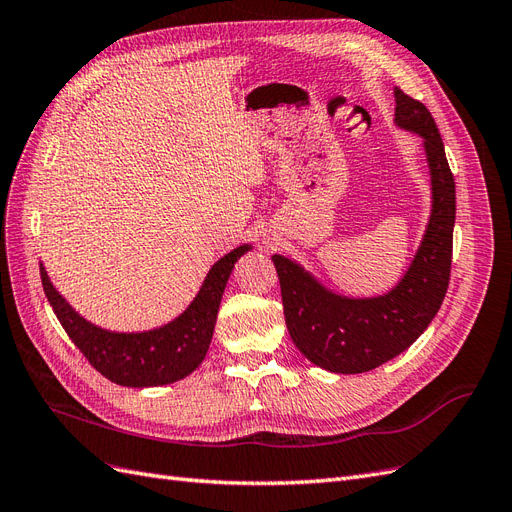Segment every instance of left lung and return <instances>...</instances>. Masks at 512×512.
<instances>
[{
  "instance_id": "left-lung-1",
  "label": "left lung",
  "mask_w": 512,
  "mask_h": 512,
  "mask_svg": "<svg viewBox=\"0 0 512 512\" xmlns=\"http://www.w3.org/2000/svg\"><path fill=\"white\" fill-rule=\"evenodd\" d=\"M395 126L423 138L431 213L404 277L378 297L354 299L322 286L299 262L275 254L286 327L303 356L333 374H363L408 350L429 327L451 280L455 179L436 121L395 87Z\"/></svg>"
}]
</instances>
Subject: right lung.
Returning a JSON list of instances; mask_svg holds the SVG:
<instances>
[{"instance_id":"add662e5","label":"right lung","mask_w":512,"mask_h":512,"mask_svg":"<svg viewBox=\"0 0 512 512\" xmlns=\"http://www.w3.org/2000/svg\"><path fill=\"white\" fill-rule=\"evenodd\" d=\"M250 250L252 245L243 243L237 250L222 256L209 269L203 286L194 301L185 307V312L158 329L138 333H119L96 327L61 297L51 277L46 275L44 265H40V275L44 294L57 320L70 335L74 346L85 354V359L111 382L145 389V386L177 382L190 376L203 363L232 267Z\"/></svg>"}]
</instances>
